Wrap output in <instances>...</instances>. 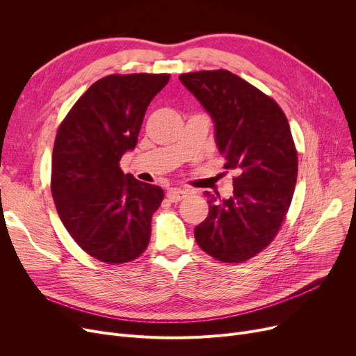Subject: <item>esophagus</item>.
Masks as SVG:
<instances>
[{
    "label": "esophagus",
    "instance_id": "1",
    "mask_svg": "<svg viewBox=\"0 0 356 356\" xmlns=\"http://www.w3.org/2000/svg\"><path fill=\"white\" fill-rule=\"evenodd\" d=\"M186 195H188V193H186V191L177 189V188H172V189L167 191V199L170 202H179L183 197H186Z\"/></svg>",
    "mask_w": 356,
    "mask_h": 356
}]
</instances>
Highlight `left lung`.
<instances>
[{
	"label": "left lung",
	"instance_id": "1",
	"mask_svg": "<svg viewBox=\"0 0 356 356\" xmlns=\"http://www.w3.org/2000/svg\"><path fill=\"white\" fill-rule=\"evenodd\" d=\"M208 112L215 141L234 172V195L204 192L208 218L197 245L223 263H242L268 247L286 218L297 180V152L284 112L266 93L228 70L179 76Z\"/></svg>",
	"mask_w": 356,
	"mask_h": 356
}]
</instances>
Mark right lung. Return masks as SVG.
Masks as SVG:
<instances>
[{
    "label": "right lung",
    "instance_id": "add662e5",
    "mask_svg": "<svg viewBox=\"0 0 356 356\" xmlns=\"http://www.w3.org/2000/svg\"><path fill=\"white\" fill-rule=\"evenodd\" d=\"M170 74H109L93 83L60 124L51 156V196L74 242L106 264L140 257L164 192L124 175L147 106Z\"/></svg>",
    "mask_w": 356,
    "mask_h": 356
}]
</instances>
